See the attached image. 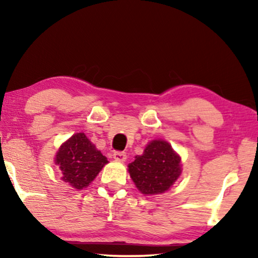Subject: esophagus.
I'll return each mask as SVG.
<instances>
[{"instance_id":"obj_1","label":"esophagus","mask_w":258,"mask_h":258,"mask_svg":"<svg viewBox=\"0 0 258 258\" xmlns=\"http://www.w3.org/2000/svg\"><path fill=\"white\" fill-rule=\"evenodd\" d=\"M112 156H114L116 161L123 162V161H125V158H126V153H124V151H115Z\"/></svg>"}]
</instances>
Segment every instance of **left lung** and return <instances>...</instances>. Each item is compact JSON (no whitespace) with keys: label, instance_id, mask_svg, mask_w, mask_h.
Wrapping results in <instances>:
<instances>
[{"label":"left lung","instance_id":"left-lung-1","mask_svg":"<svg viewBox=\"0 0 258 258\" xmlns=\"http://www.w3.org/2000/svg\"><path fill=\"white\" fill-rule=\"evenodd\" d=\"M128 168L137 189L144 195H155L167 191L181 175V158L170 144L155 140Z\"/></svg>","mask_w":258,"mask_h":258}]
</instances>
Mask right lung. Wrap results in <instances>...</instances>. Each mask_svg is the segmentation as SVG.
I'll return each mask as SVG.
<instances>
[{"label":"right lung","mask_w":258,"mask_h":258,"mask_svg":"<svg viewBox=\"0 0 258 258\" xmlns=\"http://www.w3.org/2000/svg\"><path fill=\"white\" fill-rule=\"evenodd\" d=\"M55 161L61 169L63 181L79 190L89 185L103 165L108 163L107 157L83 133L75 134L63 143Z\"/></svg>","instance_id":"right-lung-1"}]
</instances>
